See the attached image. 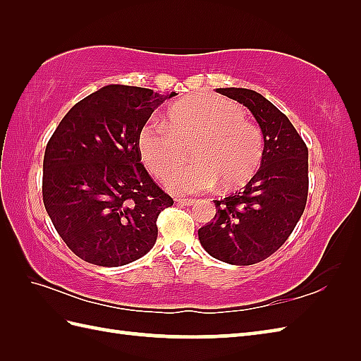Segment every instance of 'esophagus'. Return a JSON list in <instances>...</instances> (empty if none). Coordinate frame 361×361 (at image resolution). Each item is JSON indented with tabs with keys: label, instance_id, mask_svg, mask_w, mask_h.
<instances>
[{
	"label": "esophagus",
	"instance_id": "34e87169",
	"mask_svg": "<svg viewBox=\"0 0 361 361\" xmlns=\"http://www.w3.org/2000/svg\"><path fill=\"white\" fill-rule=\"evenodd\" d=\"M175 202L181 204V206H190V204L195 203L194 198H175Z\"/></svg>",
	"mask_w": 361,
	"mask_h": 361
}]
</instances>
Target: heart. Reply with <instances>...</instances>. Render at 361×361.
Instances as JSON below:
<instances>
[{
  "instance_id": "b5f03b06",
  "label": "heart",
  "mask_w": 361,
  "mask_h": 361,
  "mask_svg": "<svg viewBox=\"0 0 361 361\" xmlns=\"http://www.w3.org/2000/svg\"><path fill=\"white\" fill-rule=\"evenodd\" d=\"M240 105L214 94H192L167 111V122L150 119L137 136L145 167L163 178L193 145L195 163L169 173L173 194H200L219 183L231 188L255 173L264 153L260 128L243 118Z\"/></svg>"
}]
</instances>
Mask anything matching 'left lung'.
<instances>
[{
  "label": "left lung",
  "mask_w": 361,
  "mask_h": 361,
  "mask_svg": "<svg viewBox=\"0 0 361 361\" xmlns=\"http://www.w3.org/2000/svg\"><path fill=\"white\" fill-rule=\"evenodd\" d=\"M243 104L264 136L259 171L235 194L216 203V217L198 229L208 255L231 265H252L278 251L301 219L309 192V150L288 118L262 94L217 88Z\"/></svg>",
  "instance_id": "8db88e82"
}]
</instances>
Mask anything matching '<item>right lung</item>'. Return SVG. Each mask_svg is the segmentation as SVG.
Returning <instances> with one entry per match:
<instances>
[{"label":"right lung","mask_w":361,"mask_h":361,"mask_svg":"<svg viewBox=\"0 0 361 361\" xmlns=\"http://www.w3.org/2000/svg\"><path fill=\"white\" fill-rule=\"evenodd\" d=\"M173 96L106 85L75 104L52 133L43 203L59 235L85 262L122 267L155 245L157 219L173 200L142 166L137 136Z\"/></svg>","instance_id":"obj_1"}]
</instances>
